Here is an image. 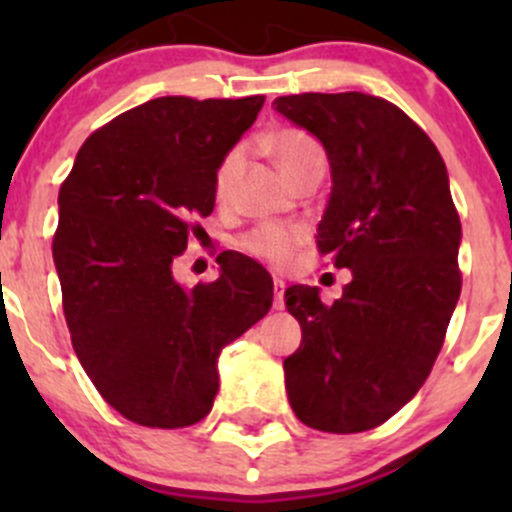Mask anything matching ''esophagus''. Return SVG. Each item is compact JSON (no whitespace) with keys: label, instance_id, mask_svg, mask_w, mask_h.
<instances>
[{"label":"esophagus","instance_id":"esophagus-1","mask_svg":"<svg viewBox=\"0 0 512 512\" xmlns=\"http://www.w3.org/2000/svg\"><path fill=\"white\" fill-rule=\"evenodd\" d=\"M272 285H275V309H285V287L287 285L282 280H277V277Z\"/></svg>","mask_w":512,"mask_h":512}]
</instances>
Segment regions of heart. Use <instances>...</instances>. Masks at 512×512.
<instances>
[{"label":"heart","instance_id":"obj_1","mask_svg":"<svg viewBox=\"0 0 512 512\" xmlns=\"http://www.w3.org/2000/svg\"><path fill=\"white\" fill-rule=\"evenodd\" d=\"M270 151L282 173L292 183H297L302 175L312 173V170H324V165H327V153H324L322 143L314 136H309L307 131H299V128H285V131L275 133L270 138ZM242 163H245V146H232L230 151H225L218 168H215V198H230L237 175L242 170ZM299 242H302V230L299 227L265 223L252 227L250 232L240 237V250L257 257V260L282 267L294 255Z\"/></svg>","mask_w":512,"mask_h":512}]
</instances>
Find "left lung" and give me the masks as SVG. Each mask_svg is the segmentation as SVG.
Segmentation results:
<instances>
[{
    "mask_svg": "<svg viewBox=\"0 0 512 512\" xmlns=\"http://www.w3.org/2000/svg\"><path fill=\"white\" fill-rule=\"evenodd\" d=\"M275 108L327 151L332 195L317 247L352 270L334 304L317 287L285 292L302 327V344L285 359L289 404L317 431H369L428 379L461 297V220L446 163L386 98L292 94Z\"/></svg>",
    "mask_w": 512,
    "mask_h": 512,
    "instance_id": "left-lung-1",
    "label": "left lung"
}]
</instances>
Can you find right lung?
<instances>
[{
    "label": "right lung",
    "mask_w": 512,
    "mask_h": 512,
    "mask_svg": "<svg viewBox=\"0 0 512 512\" xmlns=\"http://www.w3.org/2000/svg\"><path fill=\"white\" fill-rule=\"evenodd\" d=\"M265 96H163L86 138L59 190L54 262L71 344L128 421L193 426L213 409L218 356L272 307L265 267L220 252V277L183 289L173 262L215 208V168Z\"/></svg>",
    "instance_id": "1"
}]
</instances>
